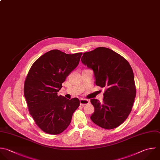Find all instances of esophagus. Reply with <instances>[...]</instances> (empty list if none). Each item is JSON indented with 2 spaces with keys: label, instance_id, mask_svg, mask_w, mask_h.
Masks as SVG:
<instances>
[{
  "label": "esophagus",
  "instance_id": "esophagus-1",
  "mask_svg": "<svg viewBox=\"0 0 160 160\" xmlns=\"http://www.w3.org/2000/svg\"><path fill=\"white\" fill-rule=\"evenodd\" d=\"M90 102V101L89 100H88V99H80V104L81 106H84L86 104H88Z\"/></svg>",
  "mask_w": 160,
  "mask_h": 160
}]
</instances>
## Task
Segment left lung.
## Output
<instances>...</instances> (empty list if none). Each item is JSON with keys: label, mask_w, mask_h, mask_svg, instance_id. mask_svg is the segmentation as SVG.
<instances>
[{"label": "left lung", "mask_w": 160, "mask_h": 160, "mask_svg": "<svg viewBox=\"0 0 160 160\" xmlns=\"http://www.w3.org/2000/svg\"><path fill=\"white\" fill-rule=\"evenodd\" d=\"M81 60L93 71L96 84L106 89L102 103L91 99L94 107L91 119L104 129L117 128L128 117L136 97L130 64L119 54L103 47L84 52Z\"/></svg>", "instance_id": "left-lung-1"}]
</instances>
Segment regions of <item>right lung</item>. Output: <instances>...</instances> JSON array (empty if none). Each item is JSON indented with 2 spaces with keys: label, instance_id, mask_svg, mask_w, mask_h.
I'll list each match as a JSON object with an SVG mask.
<instances>
[{
  "label": "right lung",
  "instance_id": "obj_1",
  "mask_svg": "<svg viewBox=\"0 0 160 160\" xmlns=\"http://www.w3.org/2000/svg\"><path fill=\"white\" fill-rule=\"evenodd\" d=\"M82 54L51 50L38 58L28 74L24 91L28 109L36 124L46 133L63 132L79 106L78 98L69 100L58 95V92L66 77L79 64Z\"/></svg>",
  "mask_w": 160,
  "mask_h": 160
}]
</instances>
